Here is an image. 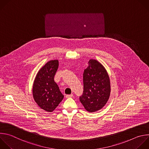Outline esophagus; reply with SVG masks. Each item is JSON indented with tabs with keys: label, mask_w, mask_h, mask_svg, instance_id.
<instances>
[{
	"label": "esophagus",
	"mask_w": 149,
	"mask_h": 149,
	"mask_svg": "<svg viewBox=\"0 0 149 149\" xmlns=\"http://www.w3.org/2000/svg\"><path fill=\"white\" fill-rule=\"evenodd\" d=\"M73 96L72 94H70V95H66V97L67 98H70V97H72Z\"/></svg>",
	"instance_id": "34e87169"
}]
</instances>
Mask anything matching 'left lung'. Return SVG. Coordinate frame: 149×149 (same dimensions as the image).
Masks as SVG:
<instances>
[{"label":"left lung","mask_w":149,"mask_h":149,"mask_svg":"<svg viewBox=\"0 0 149 149\" xmlns=\"http://www.w3.org/2000/svg\"><path fill=\"white\" fill-rule=\"evenodd\" d=\"M84 92L79 101L89 112L100 111L107 104L111 95L109 75L103 65L91 59L83 74Z\"/></svg>","instance_id":"left-lung-1"}]
</instances>
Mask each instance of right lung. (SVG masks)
Wrapping results in <instances>:
<instances>
[{"label": "right lung", "instance_id": "add662e5", "mask_svg": "<svg viewBox=\"0 0 149 149\" xmlns=\"http://www.w3.org/2000/svg\"><path fill=\"white\" fill-rule=\"evenodd\" d=\"M58 67L57 60L48 61L37 72L33 85L34 101L40 108L48 112L54 111L64 98L54 80Z\"/></svg>", "mask_w": 149, "mask_h": 149}]
</instances>
